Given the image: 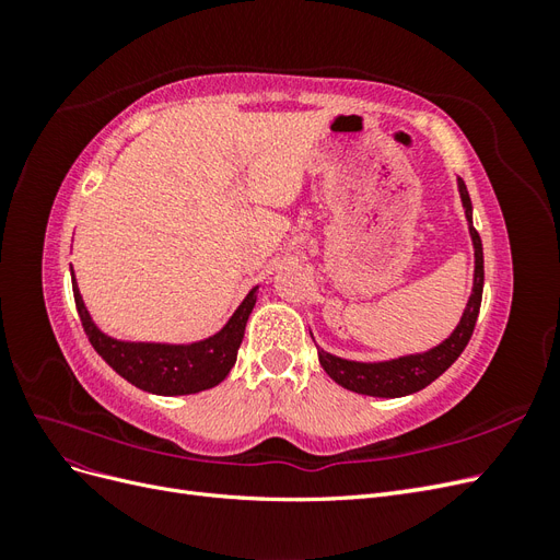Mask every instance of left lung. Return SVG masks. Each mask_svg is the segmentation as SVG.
Returning <instances> with one entry per match:
<instances>
[{
  "instance_id": "obj_1",
  "label": "left lung",
  "mask_w": 560,
  "mask_h": 560,
  "mask_svg": "<svg viewBox=\"0 0 560 560\" xmlns=\"http://www.w3.org/2000/svg\"><path fill=\"white\" fill-rule=\"evenodd\" d=\"M457 191H460V200H463L467 226H469V238L474 247V282H471V294L460 322H457V327L451 331V336L444 338L439 346L425 352L401 354V358L383 360V362L343 360L317 346V358L322 369L327 371L329 378H334L341 387L350 389V393L385 397V399L413 395L418 389L428 387L432 381L442 376L444 371L460 358L465 346L469 343L474 325H477L481 294H483V247H481L477 229L471 224V200L467 194V186L460 177H457Z\"/></svg>"
}]
</instances>
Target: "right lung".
Returning a JSON list of instances; mask_svg holds the SVG:
<instances>
[{"label": "right lung", "mask_w": 560, "mask_h": 560, "mask_svg": "<svg viewBox=\"0 0 560 560\" xmlns=\"http://www.w3.org/2000/svg\"><path fill=\"white\" fill-rule=\"evenodd\" d=\"M72 270V266H70ZM72 290L77 311L81 317L83 331H86L91 346L118 376H124L135 387L151 395L177 397L196 395L222 383L238 358V348L245 336V325L249 313L257 303V290L254 287L226 325L217 334L194 343H147V341H121L100 329L86 303L81 299L79 284L72 270Z\"/></svg>", "instance_id": "obj_1"}]
</instances>
